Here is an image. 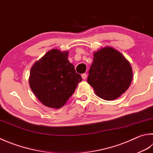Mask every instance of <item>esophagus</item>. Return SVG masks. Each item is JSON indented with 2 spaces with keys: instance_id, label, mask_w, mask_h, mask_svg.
<instances>
[{
  "instance_id": "1",
  "label": "esophagus",
  "mask_w": 153,
  "mask_h": 153,
  "mask_svg": "<svg viewBox=\"0 0 153 153\" xmlns=\"http://www.w3.org/2000/svg\"><path fill=\"white\" fill-rule=\"evenodd\" d=\"M81 76H82V79H84V80H85V79H86V76H87V75H86V73L82 74Z\"/></svg>"
}]
</instances>
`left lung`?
I'll list each match as a JSON object with an SVG mask.
<instances>
[{
    "mask_svg": "<svg viewBox=\"0 0 153 153\" xmlns=\"http://www.w3.org/2000/svg\"><path fill=\"white\" fill-rule=\"evenodd\" d=\"M132 79L130 62L114 48L106 47L94 53L87 82L98 97L114 100L128 88Z\"/></svg>",
    "mask_w": 153,
    "mask_h": 153,
    "instance_id": "1",
    "label": "left lung"
}]
</instances>
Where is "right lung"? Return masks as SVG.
<instances>
[{
    "label": "right lung",
    "mask_w": 153,
    "mask_h": 153,
    "mask_svg": "<svg viewBox=\"0 0 153 153\" xmlns=\"http://www.w3.org/2000/svg\"><path fill=\"white\" fill-rule=\"evenodd\" d=\"M68 51L52 49L31 67L29 85L37 99L50 108H59L74 93L82 77L68 60Z\"/></svg>",
    "instance_id": "1"
}]
</instances>
